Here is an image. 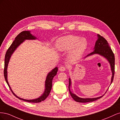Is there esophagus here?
Wrapping results in <instances>:
<instances>
[{"instance_id": "esophagus-1", "label": "esophagus", "mask_w": 120, "mask_h": 120, "mask_svg": "<svg viewBox=\"0 0 120 120\" xmlns=\"http://www.w3.org/2000/svg\"><path fill=\"white\" fill-rule=\"evenodd\" d=\"M66 67H64V66H61L59 68V70L61 71H66Z\"/></svg>"}]
</instances>
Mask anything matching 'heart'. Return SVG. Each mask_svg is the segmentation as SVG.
<instances>
[{
	"mask_svg": "<svg viewBox=\"0 0 120 120\" xmlns=\"http://www.w3.org/2000/svg\"><path fill=\"white\" fill-rule=\"evenodd\" d=\"M88 44V41L85 38L70 35L60 38L56 46L60 52L71 50L69 54L70 58L71 60H77L81 59Z\"/></svg>",
	"mask_w": 120,
	"mask_h": 120,
	"instance_id": "heart-1",
	"label": "heart"
}]
</instances>
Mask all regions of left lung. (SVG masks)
I'll return each mask as SVG.
<instances>
[{
  "instance_id": "1",
  "label": "left lung",
  "mask_w": 120,
  "mask_h": 120,
  "mask_svg": "<svg viewBox=\"0 0 120 120\" xmlns=\"http://www.w3.org/2000/svg\"><path fill=\"white\" fill-rule=\"evenodd\" d=\"M98 39L96 42V44L95 48H94V52H92L87 55L85 58L88 57L89 56L93 55L95 54H100V56H104V57L108 60L111 66V71L112 72V76L111 78V84L113 81L114 74H115V56L114 54L112 52V50L111 49L107 41V40L101 37L100 35L98 34ZM71 86V79L69 78V85H68V90L70 92V95L73 99L77 102L79 103H88L90 102V101H95L98 99L101 98L103 96H100L99 97L95 98H82L78 97L75 94L72 93L70 90V87Z\"/></svg>"
}]
</instances>
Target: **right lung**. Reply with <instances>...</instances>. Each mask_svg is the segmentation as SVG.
Listing matches in <instances>:
<instances>
[{
    "mask_svg": "<svg viewBox=\"0 0 120 120\" xmlns=\"http://www.w3.org/2000/svg\"><path fill=\"white\" fill-rule=\"evenodd\" d=\"M37 38L34 35H32L30 34V31H23L21 32L20 33L17 35V37L15 38V40L13 41L12 44L11 45L8 49L7 50V52L5 54V60H4V78L6 81V83L10 88L11 91L12 92V94L15 96L19 100L24 101H27V102L30 103H39L41 102V101H44L46 98L48 97L49 94L50 92V90H52V81L53 77L55 76L57 72L58 68L57 67H56L54 68L53 70L49 72L47 75L46 80L45 81V92H43L42 95L40 96L39 98L37 99H34V100H25L20 98L19 97H17L15 94H14L11 89L10 86L9 85L8 81V66L9 63V61L10 60V57L11 56L13 52L15 51V50L17 49V48L19 46L21 43H22L25 40H32V39H36Z\"/></svg>",
    "mask_w": 120,
    "mask_h": 120,
    "instance_id": "1",
    "label": "right lung"
}]
</instances>
